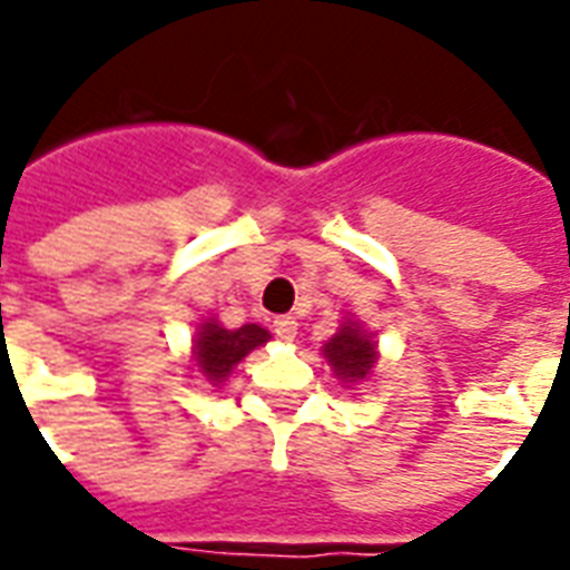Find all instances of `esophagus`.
Returning <instances> with one entry per match:
<instances>
[{
	"label": "esophagus",
	"instance_id": "1",
	"mask_svg": "<svg viewBox=\"0 0 570 570\" xmlns=\"http://www.w3.org/2000/svg\"><path fill=\"white\" fill-rule=\"evenodd\" d=\"M272 328H275L277 337L286 340V343H293L295 334H298V322H295L293 316H277L275 325H272Z\"/></svg>",
	"mask_w": 570,
	"mask_h": 570
}]
</instances>
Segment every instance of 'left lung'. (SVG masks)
I'll use <instances>...</instances> for the list:
<instances>
[{
	"instance_id": "8db88e82",
	"label": "left lung",
	"mask_w": 570,
	"mask_h": 570,
	"mask_svg": "<svg viewBox=\"0 0 570 570\" xmlns=\"http://www.w3.org/2000/svg\"><path fill=\"white\" fill-rule=\"evenodd\" d=\"M322 357L328 361L331 373L337 375L343 387L357 390L373 379L379 364V340L373 331L364 328V322L355 316H343L334 337L322 343Z\"/></svg>"
}]
</instances>
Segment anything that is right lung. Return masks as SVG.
Listing matches in <instances>:
<instances>
[{"instance_id":"right-lung-1","label":"right lung","mask_w":570,"mask_h":570,"mask_svg":"<svg viewBox=\"0 0 570 570\" xmlns=\"http://www.w3.org/2000/svg\"><path fill=\"white\" fill-rule=\"evenodd\" d=\"M272 334L263 325H242V328H224L222 322L209 316L197 325L191 337V373L195 379L222 387L230 373L254 352L266 346Z\"/></svg>"}]
</instances>
